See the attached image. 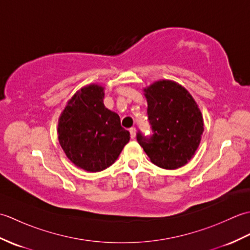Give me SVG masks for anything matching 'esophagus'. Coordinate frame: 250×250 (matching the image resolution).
Returning <instances> with one entry per match:
<instances>
[{
	"label": "esophagus",
	"mask_w": 250,
	"mask_h": 250,
	"mask_svg": "<svg viewBox=\"0 0 250 250\" xmlns=\"http://www.w3.org/2000/svg\"><path fill=\"white\" fill-rule=\"evenodd\" d=\"M135 132H136L135 128H131V129H130V135H131V139H132V140L135 139V136H136Z\"/></svg>",
	"instance_id": "esophagus-1"
}]
</instances>
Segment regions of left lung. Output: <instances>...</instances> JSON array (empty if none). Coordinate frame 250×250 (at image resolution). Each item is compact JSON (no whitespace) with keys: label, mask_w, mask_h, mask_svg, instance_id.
Listing matches in <instances>:
<instances>
[{"label":"left lung","mask_w":250,"mask_h":250,"mask_svg":"<svg viewBox=\"0 0 250 250\" xmlns=\"http://www.w3.org/2000/svg\"><path fill=\"white\" fill-rule=\"evenodd\" d=\"M152 135L136 139L157 167L176 169L194 156L204 131L203 117L187 89L162 79L144 89Z\"/></svg>","instance_id":"8db88e82"}]
</instances>
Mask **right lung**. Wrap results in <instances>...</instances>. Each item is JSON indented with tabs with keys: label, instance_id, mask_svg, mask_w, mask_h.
Listing matches in <instances>:
<instances>
[{
	"label": "right lung",
	"instance_id": "obj_1",
	"mask_svg": "<svg viewBox=\"0 0 250 250\" xmlns=\"http://www.w3.org/2000/svg\"><path fill=\"white\" fill-rule=\"evenodd\" d=\"M104 88L89 84L68 101L58 124V139L66 157L77 167L100 172L113 164L130 132L120 125L118 114L105 107Z\"/></svg>",
	"mask_w": 250,
	"mask_h": 250
}]
</instances>
